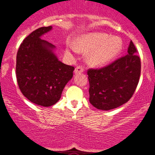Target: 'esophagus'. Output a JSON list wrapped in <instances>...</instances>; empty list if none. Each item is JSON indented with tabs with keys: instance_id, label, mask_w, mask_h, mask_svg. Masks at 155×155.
I'll return each mask as SVG.
<instances>
[{
	"instance_id": "obj_1",
	"label": "esophagus",
	"mask_w": 155,
	"mask_h": 155,
	"mask_svg": "<svg viewBox=\"0 0 155 155\" xmlns=\"http://www.w3.org/2000/svg\"><path fill=\"white\" fill-rule=\"evenodd\" d=\"M75 74H79V73H82V72H84V69L83 68H82V66H77V67L75 69Z\"/></svg>"
}]
</instances>
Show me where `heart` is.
Here are the masks:
<instances>
[{
    "label": "heart",
    "instance_id": "obj_1",
    "mask_svg": "<svg viewBox=\"0 0 155 155\" xmlns=\"http://www.w3.org/2000/svg\"><path fill=\"white\" fill-rule=\"evenodd\" d=\"M74 47L66 49L70 54L71 51L76 50L86 53L85 60L91 67H102L112 62L119 55L123 49V41L118 36H110L104 32H93L83 35L77 38Z\"/></svg>",
    "mask_w": 155,
    "mask_h": 155
}]
</instances>
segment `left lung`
<instances>
[{
	"label": "left lung",
	"mask_w": 155,
	"mask_h": 155,
	"mask_svg": "<svg viewBox=\"0 0 155 155\" xmlns=\"http://www.w3.org/2000/svg\"><path fill=\"white\" fill-rule=\"evenodd\" d=\"M90 102L96 108L109 110L124 104L131 98L138 84L140 59L130 41L127 54L107 67L89 69Z\"/></svg>",
	"instance_id": "left-lung-1"
}]
</instances>
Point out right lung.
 <instances>
[{"mask_svg":"<svg viewBox=\"0 0 155 155\" xmlns=\"http://www.w3.org/2000/svg\"><path fill=\"white\" fill-rule=\"evenodd\" d=\"M51 26L32 31L21 44L17 53L16 76L22 94L31 103L51 107L60 100L74 67L58 60L56 47L41 38Z\"/></svg>","mask_w":155,"mask_h":155,"instance_id":"add662e5","label":"right lung"}]
</instances>
